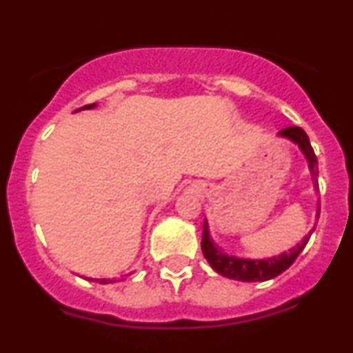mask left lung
<instances>
[{"label":"left lung","instance_id":"8db88e82","mask_svg":"<svg viewBox=\"0 0 353 353\" xmlns=\"http://www.w3.org/2000/svg\"><path fill=\"white\" fill-rule=\"evenodd\" d=\"M278 137L287 139L292 144H295L300 149V152L305 158L307 166H309V172L312 175L314 180V190H317V158L314 154L312 148H310L309 137H307L305 132L300 127H288L285 130L278 132ZM314 228L300 240L296 245L292 249L285 250V252L276 254V256L264 257V259H249V257H239L232 256V254H226L219 249L214 243V240L211 239V232H209V223L208 219L204 221V230H202V254H204L205 261L209 263V266L219 273L221 276L230 278V280L236 281H268L276 278L278 274H281L283 271H287L288 268L294 264V261L299 257V254L302 252L303 247L309 242L310 235H312Z\"/></svg>","mask_w":353,"mask_h":353}]
</instances>
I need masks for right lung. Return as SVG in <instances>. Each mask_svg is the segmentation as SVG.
<instances>
[{"label": "right lung", "mask_w": 353, "mask_h": 353, "mask_svg": "<svg viewBox=\"0 0 353 353\" xmlns=\"http://www.w3.org/2000/svg\"><path fill=\"white\" fill-rule=\"evenodd\" d=\"M94 108H97V104L94 103V104H85V106L83 108H79V110L77 111H82V110H94ZM125 276H128V274H125ZM90 281H99V283H103V285H106V283H114V281L117 280H106V278H104V280H94V278H89ZM121 280H125V278H121ZM121 280H118V281H121Z\"/></svg>", "instance_id": "add662e5"}]
</instances>
